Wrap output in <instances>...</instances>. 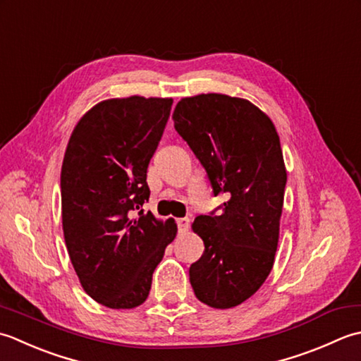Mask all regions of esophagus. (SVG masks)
<instances>
[{
	"instance_id": "34e87169",
	"label": "esophagus",
	"mask_w": 361,
	"mask_h": 361,
	"mask_svg": "<svg viewBox=\"0 0 361 361\" xmlns=\"http://www.w3.org/2000/svg\"><path fill=\"white\" fill-rule=\"evenodd\" d=\"M178 227H179V232H187L188 227H190V219L188 218H179L178 219Z\"/></svg>"
}]
</instances>
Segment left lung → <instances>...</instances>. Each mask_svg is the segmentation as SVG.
Here are the masks:
<instances>
[{
	"label": "left lung",
	"instance_id": "1",
	"mask_svg": "<svg viewBox=\"0 0 361 361\" xmlns=\"http://www.w3.org/2000/svg\"><path fill=\"white\" fill-rule=\"evenodd\" d=\"M173 121L207 171L213 195L229 196L221 215L191 224L204 254L190 267V283L205 305L237 307L274 264L286 183L281 140L263 110L223 93L182 98Z\"/></svg>",
	"mask_w": 361,
	"mask_h": 361
}]
</instances>
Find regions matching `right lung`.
<instances>
[{
  "mask_svg": "<svg viewBox=\"0 0 361 361\" xmlns=\"http://www.w3.org/2000/svg\"><path fill=\"white\" fill-rule=\"evenodd\" d=\"M171 98H110L80 116L65 149L62 229L79 282L98 304L129 310L148 298L152 273L176 238L173 218L138 212L146 171L170 116Z\"/></svg>",
  "mask_w": 361,
  "mask_h": 361,
  "instance_id": "obj_1",
  "label": "right lung"
}]
</instances>
